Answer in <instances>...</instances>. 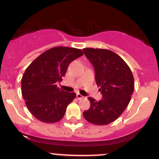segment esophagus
Returning <instances> with one entry per match:
<instances>
[{"label":"esophagus","instance_id":"obj_1","mask_svg":"<svg viewBox=\"0 0 159 159\" xmlns=\"http://www.w3.org/2000/svg\"><path fill=\"white\" fill-rule=\"evenodd\" d=\"M77 98H78V99H79V100H81V99H82V98H84V97H83L82 95L81 94V93H77Z\"/></svg>","mask_w":159,"mask_h":159}]
</instances>
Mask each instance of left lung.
I'll return each mask as SVG.
<instances>
[{
    "mask_svg": "<svg viewBox=\"0 0 159 159\" xmlns=\"http://www.w3.org/2000/svg\"><path fill=\"white\" fill-rule=\"evenodd\" d=\"M93 65L95 81L103 99L88 98L91 106L83 113L87 121L103 126L115 121L127 107L134 91V78L129 67L120 56L108 49H83Z\"/></svg>",
    "mask_w": 159,
    "mask_h": 159,
    "instance_id": "1",
    "label": "left lung"
}]
</instances>
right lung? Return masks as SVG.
<instances>
[{
    "instance_id": "right-lung-1",
    "label": "right lung",
    "mask_w": 159,
    "mask_h": 159,
    "mask_svg": "<svg viewBox=\"0 0 159 159\" xmlns=\"http://www.w3.org/2000/svg\"><path fill=\"white\" fill-rule=\"evenodd\" d=\"M81 56V49L53 47L27 67L21 80V91L26 107L36 119L49 123L62 119L76 94L63 91L56 83L61 81L70 63Z\"/></svg>"
}]
</instances>
